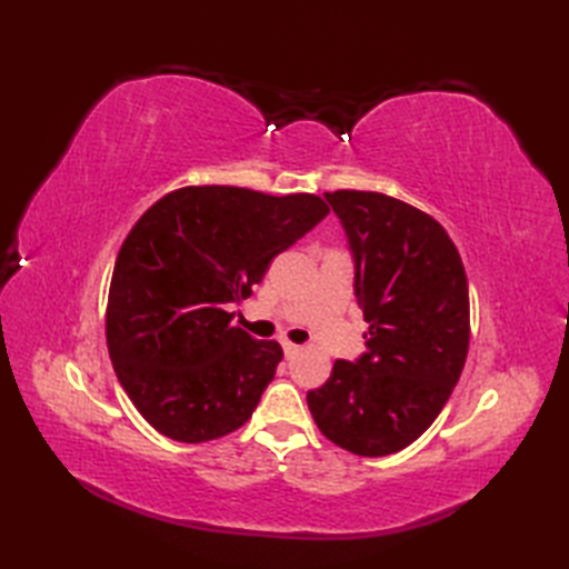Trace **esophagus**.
Wrapping results in <instances>:
<instances>
[{"instance_id": "obj_1", "label": "esophagus", "mask_w": 569, "mask_h": 569, "mask_svg": "<svg viewBox=\"0 0 569 569\" xmlns=\"http://www.w3.org/2000/svg\"><path fill=\"white\" fill-rule=\"evenodd\" d=\"M283 345V355L288 357V359H293L298 352H300V347L298 345H293V342H288V340H283L281 342Z\"/></svg>"}]
</instances>
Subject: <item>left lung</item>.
I'll return each mask as SVG.
<instances>
[{
  "label": "left lung",
  "instance_id": "left-lung-1",
  "mask_svg": "<svg viewBox=\"0 0 569 569\" xmlns=\"http://www.w3.org/2000/svg\"><path fill=\"white\" fill-rule=\"evenodd\" d=\"M355 261L367 352L308 391L320 432L361 457L403 450L450 398L469 349V288L440 222L383 192H325Z\"/></svg>",
  "mask_w": 569,
  "mask_h": 569
}]
</instances>
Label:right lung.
Masks as SVG:
<instances>
[{"mask_svg": "<svg viewBox=\"0 0 569 569\" xmlns=\"http://www.w3.org/2000/svg\"><path fill=\"white\" fill-rule=\"evenodd\" d=\"M330 208L318 196L190 186L153 202L114 263L107 347L122 389L161 435L208 442L251 418L283 349L234 328L273 257Z\"/></svg>", "mask_w": 569, "mask_h": 569, "instance_id": "add662e5", "label": "right lung"}]
</instances>
